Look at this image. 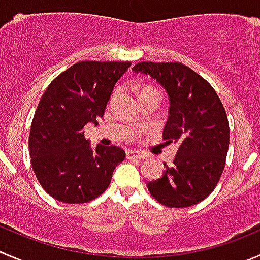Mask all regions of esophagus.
Returning <instances> with one entry per match:
<instances>
[{"mask_svg": "<svg viewBox=\"0 0 260 260\" xmlns=\"http://www.w3.org/2000/svg\"><path fill=\"white\" fill-rule=\"evenodd\" d=\"M127 157L128 158H137V160H142V158H145V153L138 152V151L128 150L127 151Z\"/></svg>", "mask_w": 260, "mask_h": 260, "instance_id": "obj_1", "label": "esophagus"}]
</instances>
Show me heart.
I'll list each match as a JSON object with an SVG mask.
<instances>
[{
  "instance_id": "heart-1",
  "label": "heart",
  "mask_w": 260,
  "mask_h": 260,
  "mask_svg": "<svg viewBox=\"0 0 260 260\" xmlns=\"http://www.w3.org/2000/svg\"><path fill=\"white\" fill-rule=\"evenodd\" d=\"M145 90H155V89H145ZM145 90H143V91H145Z\"/></svg>"
}]
</instances>
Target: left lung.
<instances>
[{
    "label": "left lung",
    "instance_id": "1",
    "mask_svg": "<svg viewBox=\"0 0 260 260\" xmlns=\"http://www.w3.org/2000/svg\"><path fill=\"white\" fill-rule=\"evenodd\" d=\"M135 74L150 76L169 98V117L164 127L165 143L178 145L173 165L157 180L148 181L153 198L166 207L197 205L217 185L230 141L228 115L213 87L179 62H141Z\"/></svg>",
    "mask_w": 260,
    "mask_h": 260
}]
</instances>
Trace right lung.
Masks as SVG:
<instances>
[{
	"mask_svg": "<svg viewBox=\"0 0 260 260\" xmlns=\"http://www.w3.org/2000/svg\"><path fill=\"white\" fill-rule=\"evenodd\" d=\"M131 62L82 60L55 77L43 94L29 136L31 166L40 185L63 203H86L109 186L125 152L85 138L98 125L118 80Z\"/></svg>",
	"mask_w": 260,
	"mask_h": 260,
	"instance_id": "add662e5",
	"label": "right lung"
}]
</instances>
